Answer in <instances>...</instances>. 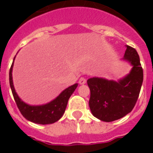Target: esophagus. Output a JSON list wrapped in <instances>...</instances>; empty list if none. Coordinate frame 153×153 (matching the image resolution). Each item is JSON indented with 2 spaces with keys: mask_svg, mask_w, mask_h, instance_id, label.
I'll return each mask as SVG.
<instances>
[{
  "mask_svg": "<svg viewBox=\"0 0 153 153\" xmlns=\"http://www.w3.org/2000/svg\"><path fill=\"white\" fill-rule=\"evenodd\" d=\"M87 82V79L84 78V77H81L79 79V84H84V83H86Z\"/></svg>",
  "mask_w": 153,
  "mask_h": 153,
  "instance_id": "esophagus-1",
  "label": "esophagus"
}]
</instances>
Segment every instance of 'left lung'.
<instances>
[{
  "mask_svg": "<svg viewBox=\"0 0 153 153\" xmlns=\"http://www.w3.org/2000/svg\"><path fill=\"white\" fill-rule=\"evenodd\" d=\"M124 59L133 65L125 79L115 82L102 78H91L89 107L93 115L102 121L111 122L131 111L139 96L143 80V70L137 51L126 45Z\"/></svg>",
  "mask_w": 153,
  "mask_h": 153,
  "instance_id": "1",
  "label": "left lung"
}]
</instances>
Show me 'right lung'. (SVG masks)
I'll return each instance as SVG.
<instances>
[{
    "label": "right lung",
    "mask_w": 153,
    "mask_h": 153,
    "mask_svg": "<svg viewBox=\"0 0 153 153\" xmlns=\"http://www.w3.org/2000/svg\"><path fill=\"white\" fill-rule=\"evenodd\" d=\"M15 59V58H14ZM14 61L10 69V85L11 88L13 97L15 99L16 105L18 106L19 111L22 115L27 119L28 120L36 124L40 125H48L52 124L59 120L65 113L67 103L69 98L72 95V93L76 89L78 83H75L72 86L69 87L68 88L64 90L56 98L53 100L52 102L47 103L46 105L42 106H29L28 104L25 103L19 97L17 93L15 92V88L13 85V80H12V68H13Z\"/></svg>",
    "instance_id": "obj_1"
}]
</instances>
